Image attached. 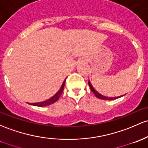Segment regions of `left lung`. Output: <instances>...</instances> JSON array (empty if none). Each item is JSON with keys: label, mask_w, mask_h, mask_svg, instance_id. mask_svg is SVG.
<instances>
[{"label": "left lung", "mask_w": 148, "mask_h": 148, "mask_svg": "<svg viewBox=\"0 0 148 148\" xmlns=\"http://www.w3.org/2000/svg\"><path fill=\"white\" fill-rule=\"evenodd\" d=\"M88 85H89V86H90V90H91L93 92V93L95 94V96H96L97 98H99V99H101V100H116V99L121 98V97H123V96H124V95H126V94H124V95H120V96H117V97H107V96H104V95H102V94L99 93V92H98V91H97V90H95V88H94L93 86H92L91 83H90V81H88Z\"/></svg>", "instance_id": "1"}]
</instances>
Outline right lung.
Here are the masks:
<instances>
[{
	"instance_id": "add662e5",
	"label": "right lung",
	"mask_w": 148,
	"mask_h": 148,
	"mask_svg": "<svg viewBox=\"0 0 148 148\" xmlns=\"http://www.w3.org/2000/svg\"><path fill=\"white\" fill-rule=\"evenodd\" d=\"M65 82H66V79H64V82H63L60 88L59 89L58 92L55 94L53 96H52L51 98L48 99V100H45V101L43 102H39V103H28V104L31 105H34V106H38V107H45V106H48V105H51V104H53L54 103H56L57 100H58L60 98V96L61 95V94L62 93L63 89H64V84H65Z\"/></svg>"
}]
</instances>
